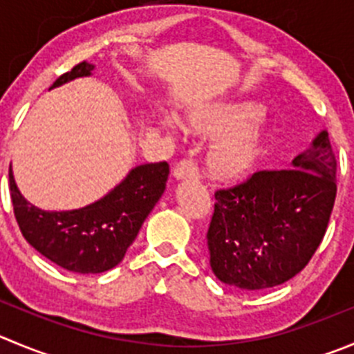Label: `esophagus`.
Returning a JSON list of instances; mask_svg holds the SVG:
<instances>
[{"instance_id": "34e87169", "label": "esophagus", "mask_w": 354, "mask_h": 354, "mask_svg": "<svg viewBox=\"0 0 354 354\" xmlns=\"http://www.w3.org/2000/svg\"><path fill=\"white\" fill-rule=\"evenodd\" d=\"M174 177L175 179L196 180L198 177H200V168H198V163L193 160V158H186V160H183L177 167L174 168Z\"/></svg>"}]
</instances>
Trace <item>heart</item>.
Instances as JSON below:
<instances>
[{
	"label": "heart",
	"instance_id": "1",
	"mask_svg": "<svg viewBox=\"0 0 354 354\" xmlns=\"http://www.w3.org/2000/svg\"><path fill=\"white\" fill-rule=\"evenodd\" d=\"M261 114L252 102H227L200 107L187 114V129L201 136L218 137L207 158L217 180H238L252 171L264 151L266 132L252 123Z\"/></svg>",
	"mask_w": 354,
	"mask_h": 354
}]
</instances>
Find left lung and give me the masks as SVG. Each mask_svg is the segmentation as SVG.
<instances>
[{
  "label": "left lung",
  "instance_id": "8db88e82",
  "mask_svg": "<svg viewBox=\"0 0 354 354\" xmlns=\"http://www.w3.org/2000/svg\"><path fill=\"white\" fill-rule=\"evenodd\" d=\"M292 163L215 191L207 240L212 271L224 283L243 290L285 283L322 243L337 194L328 133H319Z\"/></svg>",
  "mask_w": 354,
  "mask_h": 354
}]
</instances>
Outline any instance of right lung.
<instances>
[{"mask_svg":"<svg viewBox=\"0 0 354 354\" xmlns=\"http://www.w3.org/2000/svg\"><path fill=\"white\" fill-rule=\"evenodd\" d=\"M92 69V64L80 62L50 88L88 76ZM168 174L167 161L139 165L95 203L80 210L46 212L20 194L10 167V198L20 233L32 248L67 271L97 274L120 264L163 194Z\"/></svg>","mask_w":354,"mask_h":354,"instance_id":"1","label":"right lung"}]
</instances>
